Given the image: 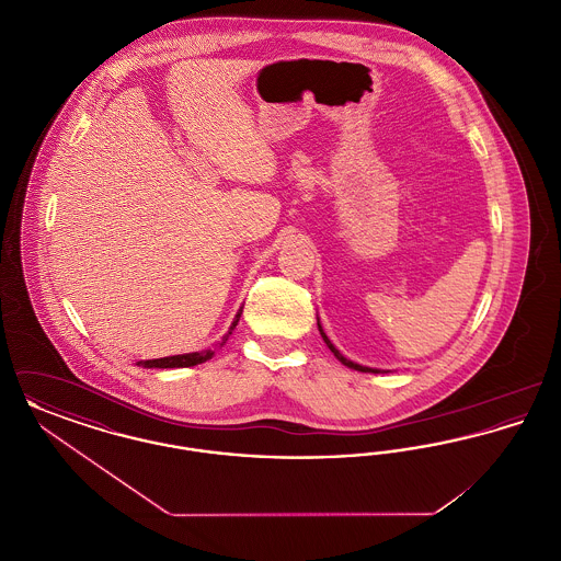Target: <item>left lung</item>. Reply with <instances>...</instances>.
I'll use <instances>...</instances> for the list:
<instances>
[{
    "instance_id": "8db88e82",
    "label": "left lung",
    "mask_w": 561,
    "mask_h": 561,
    "mask_svg": "<svg viewBox=\"0 0 561 561\" xmlns=\"http://www.w3.org/2000/svg\"><path fill=\"white\" fill-rule=\"evenodd\" d=\"M318 328H320V334L321 339H323V343H325V345H328V348H330V351L334 353V357H336V359H339L341 364H345L347 368H353V370H359V373H380V370H374V368H366V366H359V364H355V362H351V359H347V357H345V355H343V353H341L339 348L334 347V345L330 343V339H328V336H325V332L321 330L320 321H318Z\"/></svg>"
}]
</instances>
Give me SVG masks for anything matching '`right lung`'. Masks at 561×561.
I'll list each match as a JSON object with an SVG mask.
<instances>
[{
  "label": "right lung",
  "instance_id": "obj_1",
  "mask_svg": "<svg viewBox=\"0 0 561 561\" xmlns=\"http://www.w3.org/2000/svg\"><path fill=\"white\" fill-rule=\"evenodd\" d=\"M240 316L241 309L238 311V316H236L233 323H231V328H229L227 336L222 339V343L229 339L231 330L238 325ZM222 343H220V345H222ZM213 355L214 351L208 348V351H195V353H185V355H170V357H160V359H145V362H138V366H142V368H191V366H197V364L208 362Z\"/></svg>",
  "mask_w": 561,
  "mask_h": 561
}]
</instances>
